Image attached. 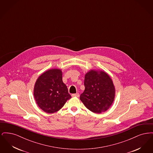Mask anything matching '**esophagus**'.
I'll use <instances>...</instances> for the list:
<instances>
[{"mask_svg":"<svg viewBox=\"0 0 153 153\" xmlns=\"http://www.w3.org/2000/svg\"><path fill=\"white\" fill-rule=\"evenodd\" d=\"M79 93H77V94H72V97H79Z\"/></svg>","mask_w":153,"mask_h":153,"instance_id":"1","label":"esophagus"}]
</instances>
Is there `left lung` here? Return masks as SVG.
I'll return each mask as SVG.
<instances>
[{"instance_id": "1", "label": "left lung", "mask_w": 153, "mask_h": 153, "mask_svg": "<svg viewBox=\"0 0 153 153\" xmlns=\"http://www.w3.org/2000/svg\"><path fill=\"white\" fill-rule=\"evenodd\" d=\"M84 85L80 99L87 108L96 114L109 109L115 100V88L108 73L90 70L85 74Z\"/></svg>"}]
</instances>
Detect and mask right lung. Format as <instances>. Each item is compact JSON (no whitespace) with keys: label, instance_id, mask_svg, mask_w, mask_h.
<instances>
[{"label":"right lung","instance_id":"obj_1","mask_svg":"<svg viewBox=\"0 0 153 153\" xmlns=\"http://www.w3.org/2000/svg\"><path fill=\"white\" fill-rule=\"evenodd\" d=\"M34 97L38 106L48 114L61 109L71 98L62 81V72L59 69H51L40 75L34 87Z\"/></svg>","mask_w":153,"mask_h":153}]
</instances>
